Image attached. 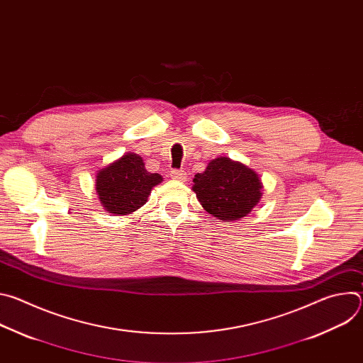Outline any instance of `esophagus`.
Segmentation results:
<instances>
[{"label":"esophagus","mask_w":363,"mask_h":363,"mask_svg":"<svg viewBox=\"0 0 363 363\" xmlns=\"http://www.w3.org/2000/svg\"><path fill=\"white\" fill-rule=\"evenodd\" d=\"M171 178L174 181L185 182L186 181V172L185 171H179V169H174V171H171Z\"/></svg>","instance_id":"obj_1"}]
</instances>
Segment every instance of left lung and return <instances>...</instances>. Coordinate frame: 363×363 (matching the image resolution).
I'll list each match as a JSON object with an SVG mask.
<instances>
[{
	"instance_id": "left-lung-1",
	"label": "left lung",
	"mask_w": 363,
	"mask_h": 363,
	"mask_svg": "<svg viewBox=\"0 0 363 363\" xmlns=\"http://www.w3.org/2000/svg\"><path fill=\"white\" fill-rule=\"evenodd\" d=\"M262 188V179L252 169L224 157L195 175L192 191L206 213L221 221H235L258 203Z\"/></svg>"
}]
</instances>
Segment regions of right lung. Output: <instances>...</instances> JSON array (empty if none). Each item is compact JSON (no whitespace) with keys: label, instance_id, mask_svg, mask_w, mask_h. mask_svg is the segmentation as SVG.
Instances as JSON below:
<instances>
[{"label":"right lung","instance_id":"right-lung-1","mask_svg":"<svg viewBox=\"0 0 363 363\" xmlns=\"http://www.w3.org/2000/svg\"><path fill=\"white\" fill-rule=\"evenodd\" d=\"M162 182L160 174L145 169L136 153H126L96 175V191L101 206L115 216H128L147 201L153 186Z\"/></svg>","mask_w":363,"mask_h":363}]
</instances>
